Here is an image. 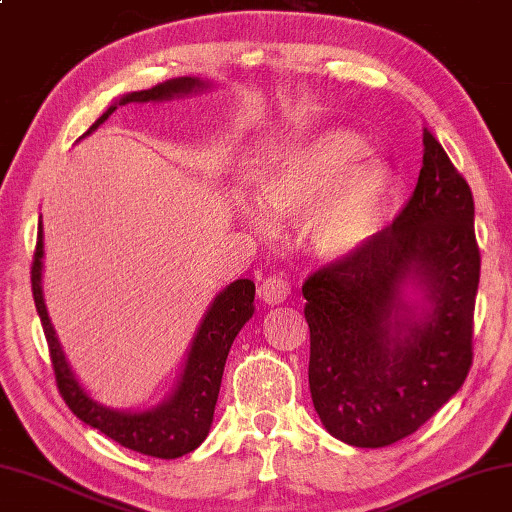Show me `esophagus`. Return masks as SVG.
<instances>
[{"instance_id":"34e87169","label":"esophagus","mask_w":512,"mask_h":512,"mask_svg":"<svg viewBox=\"0 0 512 512\" xmlns=\"http://www.w3.org/2000/svg\"><path fill=\"white\" fill-rule=\"evenodd\" d=\"M257 293L266 304L275 306V304H282L286 300L288 293H291V284H288L280 275H271V277H266L262 284H259Z\"/></svg>"}]
</instances>
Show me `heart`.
Instances as JSON below:
<instances>
[{
	"mask_svg": "<svg viewBox=\"0 0 512 512\" xmlns=\"http://www.w3.org/2000/svg\"><path fill=\"white\" fill-rule=\"evenodd\" d=\"M367 147L349 129L297 136L268 156L255 176L259 206L239 215L257 232L273 219H306V237L324 262L358 255L383 228L394 197V176L380 163H360Z\"/></svg>",
	"mask_w": 512,
	"mask_h": 512,
	"instance_id": "heart-1",
	"label": "heart"
}]
</instances>
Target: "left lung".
Instances as JSON below:
<instances>
[{
  "label": "left lung",
  "mask_w": 512,
  "mask_h": 512,
  "mask_svg": "<svg viewBox=\"0 0 512 512\" xmlns=\"http://www.w3.org/2000/svg\"><path fill=\"white\" fill-rule=\"evenodd\" d=\"M479 268L470 185L425 127L421 174L394 224L302 286L311 398L331 436L385 448L459 392Z\"/></svg>",
  "instance_id": "1"
}]
</instances>
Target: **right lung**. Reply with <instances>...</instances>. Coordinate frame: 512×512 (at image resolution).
<instances>
[{"label":"right lung","instance_id":"1","mask_svg":"<svg viewBox=\"0 0 512 512\" xmlns=\"http://www.w3.org/2000/svg\"><path fill=\"white\" fill-rule=\"evenodd\" d=\"M203 89H208L206 82L185 76L161 82V85H156L152 89L134 91V94H127L116 100L114 105L89 127L87 134H91L94 129L105 123V120L114 114L118 105L172 100L197 94V91ZM42 257L44 230L40 217L31 266L33 300L37 315H40L42 320L46 342H49L55 383H58L60 394L64 398V403L69 405V410L76 414L80 421L96 427L98 432L109 436V439H114L116 443L123 445V448L147 454V457L176 459L197 450L210 432L221 387V376H224L232 340L237 338L241 327H244L255 313V284L250 280H237L215 297V302L210 304V309L203 315L197 336L192 340V347L188 351V360H185L179 383H176L172 394L167 396L161 405H156L152 410L145 412H118L111 410V407L100 405L96 398H91L69 367L67 356H64L60 340L55 336V329L49 320V311H46L44 304Z\"/></svg>","mask_w":512,"mask_h":512}]
</instances>
